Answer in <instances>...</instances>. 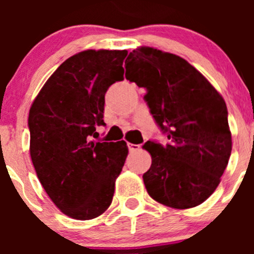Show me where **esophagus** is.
Returning a JSON list of instances; mask_svg holds the SVG:
<instances>
[{
  "mask_svg": "<svg viewBox=\"0 0 254 254\" xmlns=\"http://www.w3.org/2000/svg\"><path fill=\"white\" fill-rule=\"evenodd\" d=\"M127 147H129L130 152H134L140 148V145H135V143H127Z\"/></svg>",
  "mask_w": 254,
  "mask_h": 254,
  "instance_id": "1",
  "label": "esophagus"
}]
</instances>
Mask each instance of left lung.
Instances as JSON below:
<instances>
[{
	"mask_svg": "<svg viewBox=\"0 0 254 254\" xmlns=\"http://www.w3.org/2000/svg\"><path fill=\"white\" fill-rule=\"evenodd\" d=\"M125 77L146 88L143 97L168 142L148 140L152 157L143 173L152 199L175 209L206 200L220 183L232 150L224 98L188 61L142 47L125 60Z\"/></svg>",
	"mask_w": 254,
	"mask_h": 254,
	"instance_id": "8db88e82",
	"label": "left lung"
}]
</instances>
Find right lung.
<instances>
[{
  "instance_id": "1",
  "label": "right lung",
  "mask_w": 254,
  "mask_h": 254,
  "mask_svg": "<svg viewBox=\"0 0 254 254\" xmlns=\"http://www.w3.org/2000/svg\"><path fill=\"white\" fill-rule=\"evenodd\" d=\"M127 50H86L45 82L28 118L30 157L43 188L67 216L91 220L112 204L127 156L125 141L99 142L104 96L124 79Z\"/></svg>"
}]
</instances>
